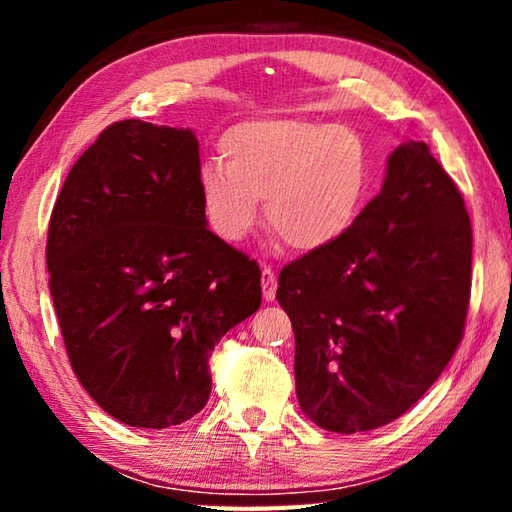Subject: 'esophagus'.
<instances>
[{"label": "esophagus", "instance_id": "obj_1", "mask_svg": "<svg viewBox=\"0 0 512 512\" xmlns=\"http://www.w3.org/2000/svg\"><path fill=\"white\" fill-rule=\"evenodd\" d=\"M275 291H277V277H275L271 266H264L262 268V296H264V300L271 302L275 298Z\"/></svg>", "mask_w": 512, "mask_h": 512}]
</instances>
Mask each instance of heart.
Returning <instances> with one entry per match:
<instances>
[{
    "label": "heart",
    "mask_w": 512,
    "mask_h": 512,
    "mask_svg": "<svg viewBox=\"0 0 512 512\" xmlns=\"http://www.w3.org/2000/svg\"><path fill=\"white\" fill-rule=\"evenodd\" d=\"M225 164L201 169L203 210L216 237L241 244L264 214L293 250L332 246L368 194V155L345 126L309 119H255L221 140Z\"/></svg>",
    "instance_id": "b5f03b06"
}]
</instances>
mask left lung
<instances>
[{"instance_id":"obj_1","label":"left lung","mask_w":512,"mask_h":512,"mask_svg":"<svg viewBox=\"0 0 512 512\" xmlns=\"http://www.w3.org/2000/svg\"><path fill=\"white\" fill-rule=\"evenodd\" d=\"M302 413L334 433L393 422L429 391L463 339L472 225L424 142L391 153L381 192L332 246L282 268Z\"/></svg>"}]
</instances>
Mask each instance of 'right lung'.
<instances>
[{
    "instance_id": "right-lung-1",
    "label": "right lung",
    "mask_w": 512,
    "mask_h": 512,
    "mask_svg": "<svg viewBox=\"0 0 512 512\" xmlns=\"http://www.w3.org/2000/svg\"><path fill=\"white\" fill-rule=\"evenodd\" d=\"M189 128L124 119L56 198L49 291L69 363L112 418L164 429L210 400V354L262 305L255 259L207 228Z\"/></svg>"
}]
</instances>
